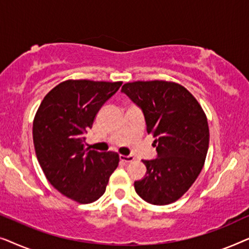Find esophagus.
I'll return each mask as SVG.
<instances>
[{
    "label": "esophagus",
    "instance_id": "1",
    "mask_svg": "<svg viewBox=\"0 0 249 249\" xmlns=\"http://www.w3.org/2000/svg\"><path fill=\"white\" fill-rule=\"evenodd\" d=\"M120 160L125 163H130L135 160V156L132 155H120Z\"/></svg>",
    "mask_w": 249,
    "mask_h": 249
}]
</instances>
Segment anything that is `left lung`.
Here are the masks:
<instances>
[{"label": "left lung", "mask_w": 249, "mask_h": 249, "mask_svg": "<svg viewBox=\"0 0 249 249\" xmlns=\"http://www.w3.org/2000/svg\"><path fill=\"white\" fill-rule=\"evenodd\" d=\"M142 108L146 130L155 137L158 158L142 160L146 175L135 190L153 205L178 200L202 171L209 149L207 118L198 102L181 85L165 80L134 81L122 86Z\"/></svg>", "instance_id": "obj_1"}]
</instances>
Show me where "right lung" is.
<instances>
[{"instance_id": "obj_1", "label": "right lung", "mask_w": 249, "mask_h": 249, "mask_svg": "<svg viewBox=\"0 0 249 249\" xmlns=\"http://www.w3.org/2000/svg\"><path fill=\"white\" fill-rule=\"evenodd\" d=\"M122 81L66 80L50 90L33 122L37 160L54 188L80 204L97 200L119 165V154L85 148L84 135Z\"/></svg>"}]
</instances>
